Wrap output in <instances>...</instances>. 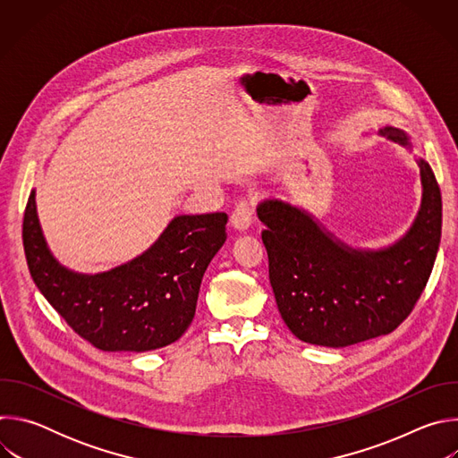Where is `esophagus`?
Segmentation results:
<instances>
[{
	"mask_svg": "<svg viewBox=\"0 0 458 458\" xmlns=\"http://www.w3.org/2000/svg\"><path fill=\"white\" fill-rule=\"evenodd\" d=\"M251 214H253V208H251V203L248 199H242L232 212L230 216V223L235 230H248V226L251 225Z\"/></svg>",
	"mask_w": 458,
	"mask_h": 458,
	"instance_id": "esophagus-1",
	"label": "esophagus"
}]
</instances>
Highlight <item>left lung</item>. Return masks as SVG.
Wrapping results in <instances>:
<instances>
[{"label":"left lung","mask_w":458,"mask_h":458,"mask_svg":"<svg viewBox=\"0 0 458 458\" xmlns=\"http://www.w3.org/2000/svg\"><path fill=\"white\" fill-rule=\"evenodd\" d=\"M380 136L411 148L404 130ZM422 203L408 233L382 250H353L308 212L281 199L257 207L265 223L270 284L290 332L310 344L344 348L387 335L411 313L431 276L442 232V198L431 166L417 159Z\"/></svg>","instance_id":"left-lung-1"}]
</instances>
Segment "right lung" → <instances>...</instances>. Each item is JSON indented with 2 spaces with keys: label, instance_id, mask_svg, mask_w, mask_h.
<instances>
[{
  "label": "right lung",
  "instance_id": "add662e5",
  "mask_svg": "<svg viewBox=\"0 0 458 458\" xmlns=\"http://www.w3.org/2000/svg\"><path fill=\"white\" fill-rule=\"evenodd\" d=\"M225 212L179 216L140 257L110 272L83 276L47 248L36 193L23 217L30 276L71 328L103 352H150L175 343L195 315L203 276L226 241Z\"/></svg>",
  "mask_w": 458,
  "mask_h": 458
}]
</instances>
